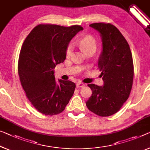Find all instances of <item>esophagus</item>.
<instances>
[{
  "instance_id": "obj_1",
  "label": "esophagus",
  "mask_w": 150,
  "mask_h": 150,
  "mask_svg": "<svg viewBox=\"0 0 150 150\" xmlns=\"http://www.w3.org/2000/svg\"><path fill=\"white\" fill-rule=\"evenodd\" d=\"M85 86H86V85L82 82H78L76 84V86L78 87V88H82V87H84Z\"/></svg>"
}]
</instances>
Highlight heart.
<instances>
[{
    "label": "heart",
    "instance_id": "heart-1",
    "mask_svg": "<svg viewBox=\"0 0 150 150\" xmlns=\"http://www.w3.org/2000/svg\"><path fill=\"white\" fill-rule=\"evenodd\" d=\"M80 45L84 49L86 53H88L92 50H96V42L94 39L91 36H86L84 38H82L79 41ZM74 45L73 43H70L67 45L66 49V58H70L72 57L74 52Z\"/></svg>",
    "mask_w": 150,
    "mask_h": 150
}]
</instances>
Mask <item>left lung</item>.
Returning a JSON list of instances; mask_svg holds the SVG:
<instances>
[{
	"label": "left lung",
	"instance_id": "obj_1",
	"mask_svg": "<svg viewBox=\"0 0 150 150\" xmlns=\"http://www.w3.org/2000/svg\"><path fill=\"white\" fill-rule=\"evenodd\" d=\"M90 27L98 31L102 39L98 68L104 85H88L93 94L86 105L94 114L108 117L118 112L129 96L134 74L132 54L127 41L114 25L96 23Z\"/></svg>",
	"mask_w": 150,
	"mask_h": 150
}]
</instances>
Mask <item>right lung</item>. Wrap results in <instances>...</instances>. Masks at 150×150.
I'll return each mask as SVG.
<instances>
[{
	"label": "right lung",
	"mask_w": 150,
	"mask_h": 150,
	"mask_svg": "<svg viewBox=\"0 0 150 150\" xmlns=\"http://www.w3.org/2000/svg\"><path fill=\"white\" fill-rule=\"evenodd\" d=\"M80 25H38L30 32L21 50L18 73L23 88L36 110L46 115L62 112L76 88L70 80L56 82L54 68L66 59V49Z\"/></svg>",
	"instance_id": "obj_1"
}]
</instances>
